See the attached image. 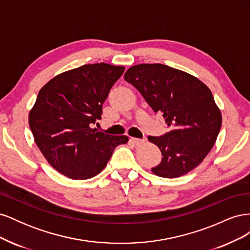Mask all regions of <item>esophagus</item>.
Segmentation results:
<instances>
[{"label":"esophagus","mask_w":250,"mask_h":250,"mask_svg":"<svg viewBox=\"0 0 250 250\" xmlns=\"http://www.w3.org/2000/svg\"><path fill=\"white\" fill-rule=\"evenodd\" d=\"M130 143H132L133 145H141L144 142H145V139H137V138H130Z\"/></svg>","instance_id":"obj_1"}]
</instances>
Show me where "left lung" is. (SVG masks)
Here are the masks:
<instances>
[{"mask_svg":"<svg viewBox=\"0 0 250 250\" xmlns=\"http://www.w3.org/2000/svg\"><path fill=\"white\" fill-rule=\"evenodd\" d=\"M124 79L154 112L162 113L170 128L161 137H148L163 155L151 171L175 178L197 167L213 148L222 124L209 88L192 75L161 63L133 65Z\"/></svg>","mask_w":250,"mask_h":250,"instance_id":"obj_1","label":"left lung"}]
</instances>
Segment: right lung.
Wrapping results in <instances>:
<instances>
[{
	"instance_id": "obj_1",
	"label": "right lung",
	"mask_w": 250,
	"mask_h": 250,
	"mask_svg": "<svg viewBox=\"0 0 250 250\" xmlns=\"http://www.w3.org/2000/svg\"><path fill=\"white\" fill-rule=\"evenodd\" d=\"M124 66L84 64L58 75L42 86L29 113L34 141L48 163L72 179L99 174L126 135L93 129L101 119L102 104L122 76Z\"/></svg>"
}]
</instances>
